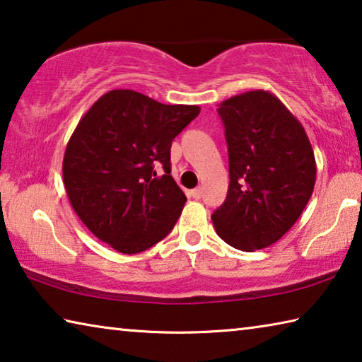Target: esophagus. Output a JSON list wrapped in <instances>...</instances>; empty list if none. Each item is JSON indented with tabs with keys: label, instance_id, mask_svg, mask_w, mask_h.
Returning a JSON list of instances; mask_svg holds the SVG:
<instances>
[{
	"label": "esophagus",
	"instance_id": "1",
	"mask_svg": "<svg viewBox=\"0 0 362 362\" xmlns=\"http://www.w3.org/2000/svg\"><path fill=\"white\" fill-rule=\"evenodd\" d=\"M192 196L194 199H201L203 198V188H194V189H192Z\"/></svg>",
	"mask_w": 362,
	"mask_h": 362
}]
</instances>
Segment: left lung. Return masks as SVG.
Listing matches in <instances>:
<instances>
[{"label": "left lung", "mask_w": 362, "mask_h": 362, "mask_svg": "<svg viewBox=\"0 0 362 362\" xmlns=\"http://www.w3.org/2000/svg\"><path fill=\"white\" fill-rule=\"evenodd\" d=\"M217 112L230 185L211 218L226 244L254 252L283 238L303 212L316 182L315 153L300 121L268 90L230 97Z\"/></svg>", "instance_id": "1"}]
</instances>
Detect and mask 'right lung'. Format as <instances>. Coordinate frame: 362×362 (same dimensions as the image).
I'll use <instances>...</instances> for the list:
<instances>
[{
    "label": "right lung",
    "mask_w": 362,
    "mask_h": 362,
    "mask_svg": "<svg viewBox=\"0 0 362 362\" xmlns=\"http://www.w3.org/2000/svg\"><path fill=\"white\" fill-rule=\"evenodd\" d=\"M199 112L115 89L79 119L65 148L64 185L76 216L100 241L137 254L174 228L187 198L170 175V145ZM159 165L163 176L156 174Z\"/></svg>",
    "instance_id": "obj_1"
}]
</instances>
